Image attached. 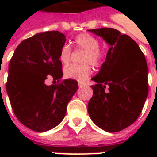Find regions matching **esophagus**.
Instances as JSON below:
<instances>
[{"label": "esophagus", "instance_id": "1", "mask_svg": "<svg viewBox=\"0 0 157 157\" xmlns=\"http://www.w3.org/2000/svg\"><path fill=\"white\" fill-rule=\"evenodd\" d=\"M78 86H79V87H82V86H83V84H82V83H81V82H79Z\"/></svg>", "mask_w": 157, "mask_h": 157}]
</instances>
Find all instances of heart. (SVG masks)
<instances>
[{
  "label": "heart",
  "mask_w": 157,
  "mask_h": 157,
  "mask_svg": "<svg viewBox=\"0 0 157 157\" xmlns=\"http://www.w3.org/2000/svg\"><path fill=\"white\" fill-rule=\"evenodd\" d=\"M75 48L86 51L83 59V65H70L64 71L65 77L73 79L80 82H85L92 73V68L87 64L92 65H98L102 58L103 52L98 48L99 41L94 36L88 33L79 34L74 39ZM71 55V49L68 44H63L59 53V60L62 65H66L70 62Z\"/></svg>",
  "instance_id": "heart-1"
}]
</instances>
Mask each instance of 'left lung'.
<instances>
[{
  "mask_svg": "<svg viewBox=\"0 0 157 157\" xmlns=\"http://www.w3.org/2000/svg\"><path fill=\"white\" fill-rule=\"evenodd\" d=\"M110 45L106 59L92 80L93 96L88 113L107 132H118L138 118L148 96V66L145 55L129 36L110 28L90 29ZM106 86L109 91H105Z\"/></svg>",
  "mask_w": 157,
  "mask_h": 157,
  "instance_id": "1",
  "label": "left lung"
}]
</instances>
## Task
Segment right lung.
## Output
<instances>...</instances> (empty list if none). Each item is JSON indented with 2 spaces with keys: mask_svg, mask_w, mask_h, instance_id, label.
Listing matches in <instances>:
<instances>
[{
  "mask_svg": "<svg viewBox=\"0 0 157 157\" xmlns=\"http://www.w3.org/2000/svg\"><path fill=\"white\" fill-rule=\"evenodd\" d=\"M65 36L59 31L37 33L17 47L10 60L6 92L12 110L22 124L36 132L55 128L63 120L78 83L66 79L47 86L48 76H63L59 53Z\"/></svg>",
  "mask_w": 157,
  "mask_h": 157,
  "instance_id": "obj_1",
  "label": "right lung"
}]
</instances>
